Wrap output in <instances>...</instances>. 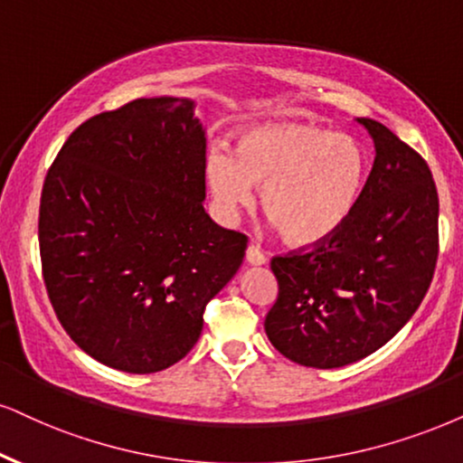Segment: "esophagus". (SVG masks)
Here are the masks:
<instances>
[{
  "label": "esophagus",
  "instance_id": "34e87169",
  "mask_svg": "<svg viewBox=\"0 0 463 463\" xmlns=\"http://www.w3.org/2000/svg\"><path fill=\"white\" fill-rule=\"evenodd\" d=\"M245 260L250 262V265H265L267 262V256H265V251H262L259 245H254L251 243L248 250H245Z\"/></svg>",
  "mask_w": 463,
  "mask_h": 463
}]
</instances>
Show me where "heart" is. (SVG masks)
Listing matches in <instances>:
<instances>
[{
    "label": "heart",
    "instance_id": "1",
    "mask_svg": "<svg viewBox=\"0 0 463 463\" xmlns=\"http://www.w3.org/2000/svg\"><path fill=\"white\" fill-rule=\"evenodd\" d=\"M370 173V156L350 134L312 124L259 126L237 137L232 154L215 149L204 164L209 190L226 215L254 201L292 245L320 243L346 224Z\"/></svg>",
    "mask_w": 463,
    "mask_h": 463
}]
</instances>
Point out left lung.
I'll return each instance as SVG.
<instances>
[{"label":"left lung","instance_id":"8db88e82","mask_svg":"<svg viewBox=\"0 0 463 463\" xmlns=\"http://www.w3.org/2000/svg\"><path fill=\"white\" fill-rule=\"evenodd\" d=\"M376 157L335 235L273 256L278 299L267 337L286 359L333 370L376 353L423 301L438 260V192L430 166L387 126L359 117Z\"/></svg>","mask_w":463,"mask_h":463}]
</instances>
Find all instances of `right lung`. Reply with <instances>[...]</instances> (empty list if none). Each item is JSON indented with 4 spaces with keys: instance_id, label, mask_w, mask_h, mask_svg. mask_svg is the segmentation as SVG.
Here are the masks:
<instances>
[{
    "instance_id": "obj_1",
    "label": "right lung",
    "mask_w": 463,
    "mask_h": 463,
    "mask_svg": "<svg viewBox=\"0 0 463 463\" xmlns=\"http://www.w3.org/2000/svg\"><path fill=\"white\" fill-rule=\"evenodd\" d=\"M194 102L138 98L80 124L43 185L40 260L72 342L113 370L154 373L198 342L248 237L204 213Z\"/></svg>"
}]
</instances>
